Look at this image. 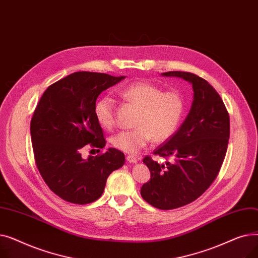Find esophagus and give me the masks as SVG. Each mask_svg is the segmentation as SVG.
Listing matches in <instances>:
<instances>
[{
    "label": "esophagus",
    "mask_w": 258,
    "mask_h": 258,
    "mask_svg": "<svg viewBox=\"0 0 258 258\" xmlns=\"http://www.w3.org/2000/svg\"><path fill=\"white\" fill-rule=\"evenodd\" d=\"M126 161L128 162V163H133V164H134V163H137L138 159L133 157V156H127V157H126Z\"/></svg>",
    "instance_id": "obj_1"
}]
</instances>
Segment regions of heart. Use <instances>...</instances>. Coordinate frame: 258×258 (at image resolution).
Wrapping results in <instances>:
<instances>
[{"instance_id":"b5f03b06","label":"heart","mask_w":258,"mask_h":258,"mask_svg":"<svg viewBox=\"0 0 258 258\" xmlns=\"http://www.w3.org/2000/svg\"><path fill=\"white\" fill-rule=\"evenodd\" d=\"M125 101L139 108L135 120L136 128L121 131L112 137V145L127 154H137L152 140L161 143L177 132L185 111L182 95L146 81H135L119 91ZM98 123L111 130L116 122L115 99L111 95L100 97L94 106Z\"/></svg>"}]
</instances>
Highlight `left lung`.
Returning <instances> with one entry per match:
<instances>
[{"instance_id":"obj_1","label":"left lung","mask_w":258,"mask_h":258,"mask_svg":"<svg viewBox=\"0 0 258 258\" xmlns=\"http://www.w3.org/2000/svg\"><path fill=\"white\" fill-rule=\"evenodd\" d=\"M162 76L179 77L192 85L194 100L185 121L154 155L166 159L158 163L150 156L143 163L151 180L141 187L142 198L152 206L170 210L194 202L218 177L230 136L226 106L208 81L189 72L170 71Z\"/></svg>"}]
</instances>
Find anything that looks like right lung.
Instances as JSON below:
<instances>
[{
    "label": "right lung",
    "instance_id": "obj_1",
    "mask_svg": "<svg viewBox=\"0 0 258 258\" xmlns=\"http://www.w3.org/2000/svg\"><path fill=\"white\" fill-rule=\"evenodd\" d=\"M124 78L75 72L48 87L39 99L30 123L34 159L45 183L60 199L78 205L96 201L108 175L124 164V154L112 147L88 159L80 154L88 144L104 147L94 106L101 92Z\"/></svg>",
    "mask_w": 258,
    "mask_h": 258
}]
</instances>
